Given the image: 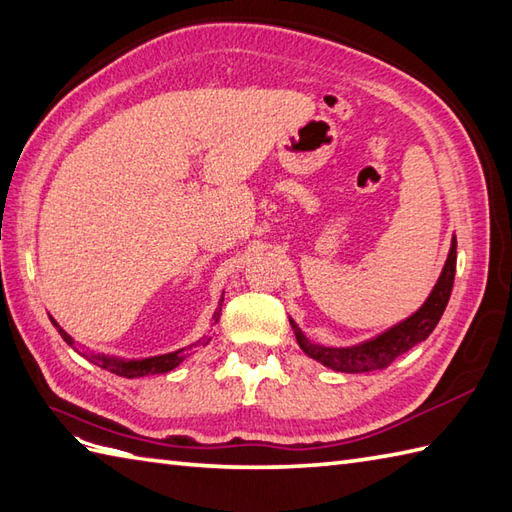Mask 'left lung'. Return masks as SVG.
I'll return each instance as SVG.
<instances>
[{"label":"left lung","mask_w":512,"mask_h":512,"mask_svg":"<svg viewBox=\"0 0 512 512\" xmlns=\"http://www.w3.org/2000/svg\"><path fill=\"white\" fill-rule=\"evenodd\" d=\"M455 263H457V241L453 238L451 252H448L446 265L442 269V276L433 287L431 296L426 298L424 305L415 311L411 318H406L400 325L393 329L384 331L382 336L375 340L362 342L358 347H347V349H331V347H320V344L309 342L305 333L298 329L294 320L291 322V329L296 333V340L300 349L307 353L309 358L318 360L325 367L342 373H367V371H378L387 369L389 364L402 356V353L415 347L417 342H422L431 336L437 322H440L444 309L448 305V298H451L453 291V280H455Z\"/></svg>","instance_id":"obj_1"}]
</instances>
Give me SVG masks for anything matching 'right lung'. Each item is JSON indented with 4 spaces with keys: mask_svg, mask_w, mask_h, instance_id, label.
Instances as JSON below:
<instances>
[{
    "mask_svg": "<svg viewBox=\"0 0 512 512\" xmlns=\"http://www.w3.org/2000/svg\"><path fill=\"white\" fill-rule=\"evenodd\" d=\"M221 307H223V298H221V302H218V311L214 314V322H218V316H221ZM55 327L59 329L61 338H64L68 344H72V338L57 325V322H55ZM190 351H192V347H187V349H179L172 353H163V356H154V358H145V360H130V362L114 360V358H106V356H86V358H90V362H95L101 369H108L110 373L121 375V378H143V375L168 373L174 367H179V364L187 356H190Z\"/></svg>",
    "mask_w": 512,
    "mask_h": 512,
    "instance_id": "1",
    "label": "right lung"
}]
</instances>
